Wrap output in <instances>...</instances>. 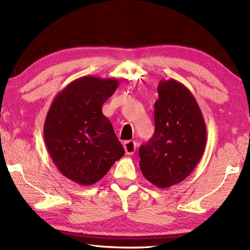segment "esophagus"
Returning <instances> with one entry per match:
<instances>
[{
	"label": "esophagus",
	"instance_id": "obj_1",
	"mask_svg": "<svg viewBox=\"0 0 250 250\" xmlns=\"http://www.w3.org/2000/svg\"><path fill=\"white\" fill-rule=\"evenodd\" d=\"M136 147L137 145L134 141H125L124 143V148L126 155H133L136 150Z\"/></svg>",
	"mask_w": 250,
	"mask_h": 250
}]
</instances>
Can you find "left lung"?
<instances>
[{
  "mask_svg": "<svg viewBox=\"0 0 250 250\" xmlns=\"http://www.w3.org/2000/svg\"><path fill=\"white\" fill-rule=\"evenodd\" d=\"M155 133L140 147V167L158 188L182 183L201 160L206 146V125L200 106L183 83L168 79L158 86Z\"/></svg>",
  "mask_w": 250,
  "mask_h": 250,
  "instance_id": "1",
  "label": "left lung"
}]
</instances>
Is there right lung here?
<instances>
[{
    "mask_svg": "<svg viewBox=\"0 0 250 250\" xmlns=\"http://www.w3.org/2000/svg\"><path fill=\"white\" fill-rule=\"evenodd\" d=\"M116 78L83 76L56 95L44 125V139L62 175L82 186L105 176L125 155L102 106L118 87Z\"/></svg>",
    "mask_w": 250,
    "mask_h": 250,
    "instance_id": "1",
    "label": "right lung"
}]
</instances>
